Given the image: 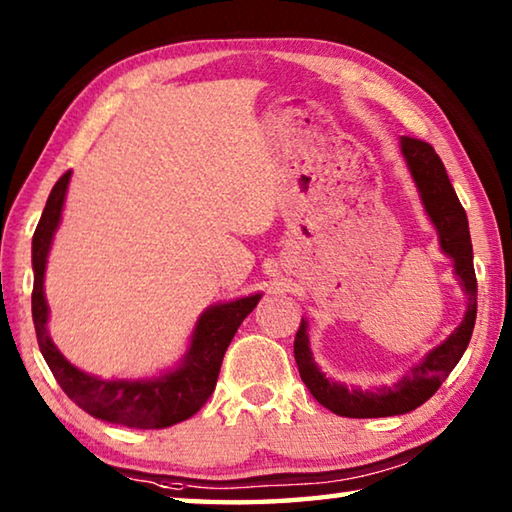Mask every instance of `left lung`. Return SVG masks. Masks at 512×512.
<instances>
[{
    "instance_id": "obj_1",
    "label": "left lung",
    "mask_w": 512,
    "mask_h": 512,
    "mask_svg": "<svg viewBox=\"0 0 512 512\" xmlns=\"http://www.w3.org/2000/svg\"><path fill=\"white\" fill-rule=\"evenodd\" d=\"M400 151L415 180V187H418L424 210H427L431 223L436 225L440 248L454 259V271L467 296V311L461 325L438 348H433L418 366H413L397 384L375 388V391L348 388L339 381L327 379L311 357L307 320L302 318L296 341H293L300 377L309 393L316 397V402L343 418H388V415H402L418 409L438 391L449 372L461 361L476 320V275L470 228H467L463 205L449 183L445 164L431 144L409 135L400 137Z\"/></svg>"
}]
</instances>
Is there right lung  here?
<instances>
[{
  "mask_svg": "<svg viewBox=\"0 0 512 512\" xmlns=\"http://www.w3.org/2000/svg\"><path fill=\"white\" fill-rule=\"evenodd\" d=\"M72 171L63 173L51 189L40 223L33 232V293L31 311L33 325L42 357L49 370L54 372L60 388L72 402L81 406L92 418L106 420L112 424L131 429H164L178 424L201 409L210 400V395L219 377L223 354L228 350L232 336L250 311L257 307L259 293L248 298H239L225 305H214L205 309L189 341V350L176 370L155 379H101L72 366L60 350L49 339L47 320L49 307L45 300V268L51 241L58 230L60 214Z\"/></svg>",
  "mask_w": 512,
  "mask_h": 512,
  "instance_id": "obj_1",
  "label": "right lung"
}]
</instances>
